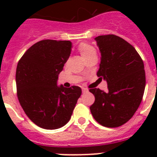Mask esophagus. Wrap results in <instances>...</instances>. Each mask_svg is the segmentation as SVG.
Returning <instances> with one entry per match:
<instances>
[{
  "mask_svg": "<svg viewBox=\"0 0 157 157\" xmlns=\"http://www.w3.org/2000/svg\"><path fill=\"white\" fill-rule=\"evenodd\" d=\"M87 92H88V90H87V89L86 88L82 89V93L85 94V93H87Z\"/></svg>",
  "mask_w": 157,
  "mask_h": 157,
  "instance_id": "esophagus-1",
  "label": "esophagus"
}]
</instances>
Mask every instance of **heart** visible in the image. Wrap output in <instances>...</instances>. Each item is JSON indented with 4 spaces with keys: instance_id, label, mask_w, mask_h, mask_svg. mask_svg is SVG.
Instances as JSON below:
<instances>
[{
    "instance_id": "heart-1",
    "label": "heart",
    "mask_w": 157,
    "mask_h": 157,
    "mask_svg": "<svg viewBox=\"0 0 157 157\" xmlns=\"http://www.w3.org/2000/svg\"><path fill=\"white\" fill-rule=\"evenodd\" d=\"M78 50L83 58L88 56V55L93 54V53H96L95 49L92 45H90V44H87V43L80 44V45L78 46Z\"/></svg>"
}]
</instances>
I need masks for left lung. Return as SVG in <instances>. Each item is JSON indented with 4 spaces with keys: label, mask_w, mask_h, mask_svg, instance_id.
Returning a JSON list of instances; mask_svg holds the SVG:
<instances>
[{
    "label": "left lung",
    "mask_w": 157,
    "mask_h": 157,
    "mask_svg": "<svg viewBox=\"0 0 157 157\" xmlns=\"http://www.w3.org/2000/svg\"><path fill=\"white\" fill-rule=\"evenodd\" d=\"M101 52L97 76L107 81V91L90 90L95 98L90 109L103 126L119 127L132 118L141 103L146 76L143 59L133 45L113 34L95 37Z\"/></svg>",
    "instance_id": "left-lung-1"
}]
</instances>
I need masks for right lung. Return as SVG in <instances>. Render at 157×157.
I'll return each mask as SVG.
<instances>
[{
    "mask_svg": "<svg viewBox=\"0 0 157 157\" xmlns=\"http://www.w3.org/2000/svg\"><path fill=\"white\" fill-rule=\"evenodd\" d=\"M69 40H43L28 49L17 65L16 87L21 107L29 119L45 129L69 121L81 89L57 86L58 76L71 54Z\"/></svg>",
    "mask_w": 157,
    "mask_h": 157,
    "instance_id": "obj_1",
    "label": "right lung"
}]
</instances>
